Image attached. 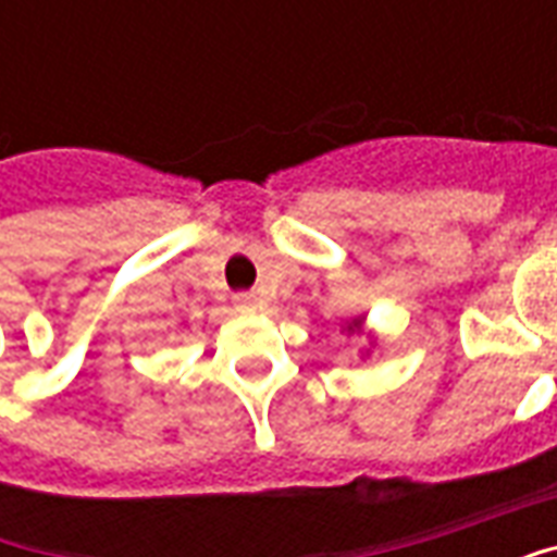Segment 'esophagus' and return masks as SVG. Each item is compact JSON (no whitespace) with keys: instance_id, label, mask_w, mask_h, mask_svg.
Instances as JSON below:
<instances>
[{"instance_id":"1","label":"esophagus","mask_w":557,"mask_h":557,"mask_svg":"<svg viewBox=\"0 0 557 557\" xmlns=\"http://www.w3.org/2000/svg\"><path fill=\"white\" fill-rule=\"evenodd\" d=\"M235 304H238L242 310H256L259 295H256V292H238V295H235Z\"/></svg>"}]
</instances>
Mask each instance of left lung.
<instances>
[{
    "mask_svg": "<svg viewBox=\"0 0 557 557\" xmlns=\"http://www.w3.org/2000/svg\"><path fill=\"white\" fill-rule=\"evenodd\" d=\"M361 325H363V319H351L349 325H346V331H349V334H355V331H361Z\"/></svg>",
    "mask_w": 557,
    "mask_h": 557,
    "instance_id": "8db88e82",
    "label": "left lung"
}]
</instances>
